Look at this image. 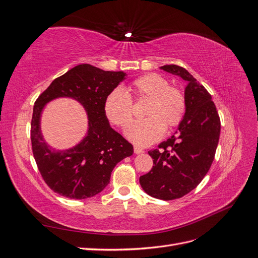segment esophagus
<instances>
[{
    "instance_id": "obj_1",
    "label": "esophagus",
    "mask_w": 258,
    "mask_h": 258,
    "mask_svg": "<svg viewBox=\"0 0 258 258\" xmlns=\"http://www.w3.org/2000/svg\"><path fill=\"white\" fill-rule=\"evenodd\" d=\"M134 151H135V153H136V154H142V153H144V150H143V148L139 147V146H135V147H134Z\"/></svg>"
}]
</instances>
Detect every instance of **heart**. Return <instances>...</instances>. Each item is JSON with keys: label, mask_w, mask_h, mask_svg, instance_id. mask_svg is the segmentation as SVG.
<instances>
[{"label": "heart", "mask_w": 258, "mask_h": 258, "mask_svg": "<svg viewBox=\"0 0 258 258\" xmlns=\"http://www.w3.org/2000/svg\"><path fill=\"white\" fill-rule=\"evenodd\" d=\"M130 89L135 100L150 99L145 110L147 118L132 122L126 131L134 143L151 145L162 138L166 127L172 129L182 122L186 112L185 96L182 90L171 86L166 77L145 74L132 82ZM104 111L111 122L126 128L134 116V102L126 90L117 87L107 95Z\"/></svg>", "instance_id": "b5f03b06"}]
</instances>
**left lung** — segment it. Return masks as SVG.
<instances>
[{
	"instance_id": "1",
	"label": "left lung",
	"mask_w": 258,
	"mask_h": 258,
	"mask_svg": "<svg viewBox=\"0 0 258 258\" xmlns=\"http://www.w3.org/2000/svg\"><path fill=\"white\" fill-rule=\"evenodd\" d=\"M186 81V112L176 136L150 151L154 166L140 176L146 194L161 200L178 199L196 188L212 165L220 140L221 120L208 90L182 67H161Z\"/></svg>"
}]
</instances>
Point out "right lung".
<instances>
[{
    "label": "right lung",
    "instance_id": "1",
    "mask_svg": "<svg viewBox=\"0 0 258 258\" xmlns=\"http://www.w3.org/2000/svg\"><path fill=\"white\" fill-rule=\"evenodd\" d=\"M126 74L80 64L57 77L34 103L31 143L38 171L50 189L70 199H85L102 191L114 167L134 153V146L111 128L104 111L108 93ZM69 96L77 99L89 115V131L83 141L67 151H54L40 134L39 119L49 100Z\"/></svg>",
    "mask_w": 258,
    "mask_h": 258
}]
</instances>
